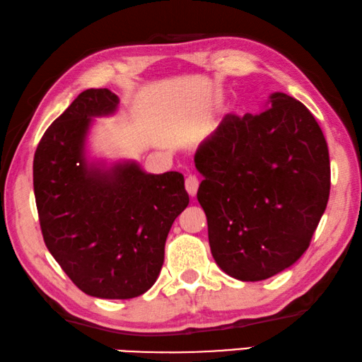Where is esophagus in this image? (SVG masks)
Returning a JSON list of instances; mask_svg holds the SVG:
<instances>
[{
  "instance_id": "esophagus-1",
  "label": "esophagus",
  "mask_w": 362,
  "mask_h": 362,
  "mask_svg": "<svg viewBox=\"0 0 362 362\" xmlns=\"http://www.w3.org/2000/svg\"><path fill=\"white\" fill-rule=\"evenodd\" d=\"M186 191H187L189 195H191V197H194V195L197 194V191H199V177L195 175H189L186 177Z\"/></svg>"
}]
</instances>
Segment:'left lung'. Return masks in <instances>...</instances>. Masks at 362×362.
<instances>
[{"mask_svg":"<svg viewBox=\"0 0 362 362\" xmlns=\"http://www.w3.org/2000/svg\"><path fill=\"white\" fill-rule=\"evenodd\" d=\"M264 110L227 114L194 157L211 255L242 281L267 280L307 251L331 189L327 143L313 114L281 92Z\"/></svg>","mask_w":362,"mask_h":362,"instance_id":"8db88e82","label":"left lung"}]
</instances>
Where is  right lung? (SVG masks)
<instances>
[{
  "label": "right lung",
  "instance_id": "right-lung-1",
  "mask_svg": "<svg viewBox=\"0 0 362 362\" xmlns=\"http://www.w3.org/2000/svg\"><path fill=\"white\" fill-rule=\"evenodd\" d=\"M117 107L116 93L87 88L50 124L33 160L44 243L69 280L100 299H132L156 283L171 224L189 205L177 171L87 160L92 117Z\"/></svg>",
  "mask_w": 362,
  "mask_h": 362
}]
</instances>
